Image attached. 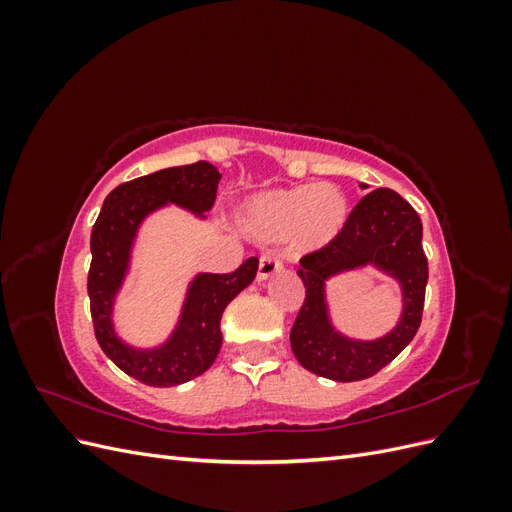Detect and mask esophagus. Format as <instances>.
<instances>
[{
    "label": "esophagus",
    "mask_w": 512,
    "mask_h": 512,
    "mask_svg": "<svg viewBox=\"0 0 512 512\" xmlns=\"http://www.w3.org/2000/svg\"><path fill=\"white\" fill-rule=\"evenodd\" d=\"M284 267V258L280 254H262L258 262V280H269L273 273Z\"/></svg>",
    "instance_id": "obj_1"
}]
</instances>
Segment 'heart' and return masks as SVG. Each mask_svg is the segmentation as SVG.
<instances>
[{"label":"heart","instance_id":"1","mask_svg":"<svg viewBox=\"0 0 512 512\" xmlns=\"http://www.w3.org/2000/svg\"><path fill=\"white\" fill-rule=\"evenodd\" d=\"M348 213V198L335 185H299L256 196L245 209V224L258 239L292 235L305 250H318L342 232Z\"/></svg>","mask_w":512,"mask_h":512}]
</instances>
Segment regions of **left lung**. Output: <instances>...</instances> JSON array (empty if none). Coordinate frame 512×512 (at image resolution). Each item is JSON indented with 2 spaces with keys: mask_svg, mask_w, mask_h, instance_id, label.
I'll use <instances>...</instances> for the list:
<instances>
[{
  "mask_svg": "<svg viewBox=\"0 0 512 512\" xmlns=\"http://www.w3.org/2000/svg\"><path fill=\"white\" fill-rule=\"evenodd\" d=\"M421 239L423 224L408 200L389 188H378L356 203L346 226L331 243L301 258L297 273L305 286V299L292 324L290 346L305 369L337 382L365 380L412 342L421 327L429 277ZM367 261L398 277L405 290V314L398 329L386 338L352 343L330 327L323 280Z\"/></svg>",
  "mask_w": 512,
  "mask_h": 512,
  "instance_id": "1",
  "label": "left lung"
}]
</instances>
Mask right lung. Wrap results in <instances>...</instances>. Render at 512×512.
Returning <instances> with one entry per match:
<instances>
[{
  "label": "right lung",
  "instance_id": "right-lung-1",
  "mask_svg": "<svg viewBox=\"0 0 512 512\" xmlns=\"http://www.w3.org/2000/svg\"><path fill=\"white\" fill-rule=\"evenodd\" d=\"M220 179L218 168L200 160L126 181L106 196L91 230L87 292L96 339L121 371L147 386H177L205 374L222 346L220 320L226 305L256 277L258 258H247L230 273L198 275L190 286L177 331L158 350L138 352L119 342L113 331V297L126 273L138 224L164 203H175L194 213L209 211Z\"/></svg>",
  "mask_w": 512,
  "mask_h": 512
}]
</instances>
